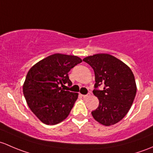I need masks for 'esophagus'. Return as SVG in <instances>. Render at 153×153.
<instances>
[{"instance_id":"esophagus-1","label":"esophagus","mask_w":153,"mask_h":153,"mask_svg":"<svg viewBox=\"0 0 153 153\" xmlns=\"http://www.w3.org/2000/svg\"><path fill=\"white\" fill-rule=\"evenodd\" d=\"M90 96H91V94H90V93H88V94H86V95H82V97L83 98H88V97H89Z\"/></svg>"}]
</instances>
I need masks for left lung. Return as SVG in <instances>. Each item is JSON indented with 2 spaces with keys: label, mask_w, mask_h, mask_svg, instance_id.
Returning a JSON list of instances; mask_svg holds the SVG:
<instances>
[{
  "label": "left lung",
  "mask_w": 153,
  "mask_h": 153,
  "mask_svg": "<svg viewBox=\"0 0 153 153\" xmlns=\"http://www.w3.org/2000/svg\"><path fill=\"white\" fill-rule=\"evenodd\" d=\"M95 74L93 91L100 104L91 112L96 121L105 126L116 124L126 116L136 94V84L131 69L108 53H97L84 58ZM101 84L103 90L98 89Z\"/></svg>",
  "instance_id": "obj_1"
}]
</instances>
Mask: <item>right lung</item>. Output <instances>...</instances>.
Returning a JSON list of instances; mask_svg holds the SVG:
<instances>
[{"label": "right lung", "instance_id": "add662e5", "mask_svg": "<svg viewBox=\"0 0 153 153\" xmlns=\"http://www.w3.org/2000/svg\"><path fill=\"white\" fill-rule=\"evenodd\" d=\"M82 62L76 56L55 53L30 68L23 84V94L31 111L42 123L53 125L68 117L78 94L62 87L65 84L71 86L68 72Z\"/></svg>", "mask_w": 153, "mask_h": 153}]
</instances>
